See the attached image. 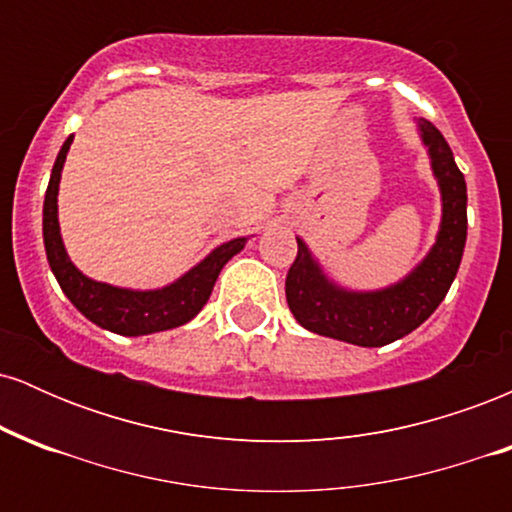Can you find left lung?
I'll use <instances>...</instances> for the list:
<instances>
[{
    "label": "left lung",
    "mask_w": 512,
    "mask_h": 512,
    "mask_svg": "<svg viewBox=\"0 0 512 512\" xmlns=\"http://www.w3.org/2000/svg\"><path fill=\"white\" fill-rule=\"evenodd\" d=\"M440 192V226L426 257L395 284L373 291L346 289L327 276L305 240L286 276V301L298 325L356 346H385L424 325L443 303L467 243V182L448 142L431 122L416 120Z\"/></svg>",
    "instance_id": "left-lung-1"
}]
</instances>
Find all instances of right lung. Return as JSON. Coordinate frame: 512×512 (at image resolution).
Segmentation results:
<instances>
[{"mask_svg":"<svg viewBox=\"0 0 512 512\" xmlns=\"http://www.w3.org/2000/svg\"><path fill=\"white\" fill-rule=\"evenodd\" d=\"M72 142L74 134H69L67 142L62 144L60 154L55 158L43 202L45 255H48L50 269L60 289L64 291V296L93 325L122 334V337H144V334L166 332L190 322L207 305L223 264L245 248L250 236L233 238L216 245L195 267L187 269L185 274H180L170 284L158 286V289H125V286L91 279V276H86L76 267L67 248H64L60 211H57L62 168Z\"/></svg>","mask_w":512,"mask_h":512,"instance_id":"add662e5","label":"right lung"}]
</instances>
